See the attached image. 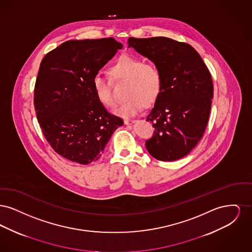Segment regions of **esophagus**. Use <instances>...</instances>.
Segmentation results:
<instances>
[{"label": "esophagus", "mask_w": 252, "mask_h": 252, "mask_svg": "<svg viewBox=\"0 0 252 252\" xmlns=\"http://www.w3.org/2000/svg\"><path fill=\"white\" fill-rule=\"evenodd\" d=\"M133 123H135V120H129V119L124 120V124H125V125H132Z\"/></svg>", "instance_id": "obj_1"}]
</instances>
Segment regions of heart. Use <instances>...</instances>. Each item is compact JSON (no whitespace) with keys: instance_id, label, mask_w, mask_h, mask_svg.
<instances>
[{"instance_id":"heart-1","label":"heart","mask_w":252,"mask_h":252,"mask_svg":"<svg viewBox=\"0 0 252 252\" xmlns=\"http://www.w3.org/2000/svg\"><path fill=\"white\" fill-rule=\"evenodd\" d=\"M108 75L114 82L127 81L126 89V100L116 109V114L123 118H130L152 105L162 90V73L153 62H144L139 57L122 55L108 68ZM110 79L96 75L93 87L97 100L106 108H114L116 100Z\"/></svg>"}]
</instances>
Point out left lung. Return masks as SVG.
Returning <instances> with one entry per match:
<instances>
[{
  "mask_svg": "<svg viewBox=\"0 0 252 252\" xmlns=\"http://www.w3.org/2000/svg\"><path fill=\"white\" fill-rule=\"evenodd\" d=\"M127 42L154 62L163 78L161 93L146 118L155 127L146 149L158 160L180 159L197 145L206 129L214 96L212 75L188 43L164 36L129 37Z\"/></svg>",
  "mask_w": 252,
  "mask_h": 252,
  "instance_id": "1",
  "label": "left lung"
}]
</instances>
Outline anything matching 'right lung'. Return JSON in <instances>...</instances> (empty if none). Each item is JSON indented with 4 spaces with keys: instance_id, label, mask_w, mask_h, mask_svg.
Instances as JSON below:
<instances>
[{
    "instance_id": "add662e5",
    "label": "right lung",
    "mask_w": 252,
    "mask_h": 252,
    "mask_svg": "<svg viewBox=\"0 0 252 252\" xmlns=\"http://www.w3.org/2000/svg\"><path fill=\"white\" fill-rule=\"evenodd\" d=\"M123 44L113 37L68 40L43 58L34 105L42 133L60 156L80 164L97 160L123 126L96 98L93 81Z\"/></svg>"
}]
</instances>
